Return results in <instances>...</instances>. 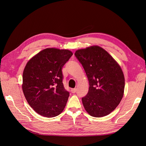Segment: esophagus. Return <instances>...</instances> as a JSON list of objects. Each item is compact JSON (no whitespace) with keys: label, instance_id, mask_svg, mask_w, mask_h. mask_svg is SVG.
Here are the masks:
<instances>
[{"label":"esophagus","instance_id":"34e87169","mask_svg":"<svg viewBox=\"0 0 146 146\" xmlns=\"http://www.w3.org/2000/svg\"><path fill=\"white\" fill-rule=\"evenodd\" d=\"M71 92L72 93H75L76 92V88H72V89H71Z\"/></svg>","mask_w":146,"mask_h":146}]
</instances>
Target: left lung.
I'll use <instances>...</instances> for the list:
<instances>
[{"instance_id": "obj_1", "label": "left lung", "mask_w": 146, "mask_h": 146, "mask_svg": "<svg viewBox=\"0 0 146 146\" xmlns=\"http://www.w3.org/2000/svg\"><path fill=\"white\" fill-rule=\"evenodd\" d=\"M75 56L83 66L89 81V91L82 98L86 111L96 117L111 113L121 102L125 78L120 66L98 46L77 50Z\"/></svg>"}]
</instances>
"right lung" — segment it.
Returning a JSON list of instances; mask_svg holds the SVG:
<instances>
[{
  "instance_id": "obj_1",
  "label": "right lung",
  "mask_w": 146,
  "mask_h": 146,
  "mask_svg": "<svg viewBox=\"0 0 146 146\" xmlns=\"http://www.w3.org/2000/svg\"><path fill=\"white\" fill-rule=\"evenodd\" d=\"M72 55L69 50L47 48L26 64L23 91L30 107L40 115L55 117L66 107L69 92L64 87L61 70Z\"/></svg>"
}]
</instances>
